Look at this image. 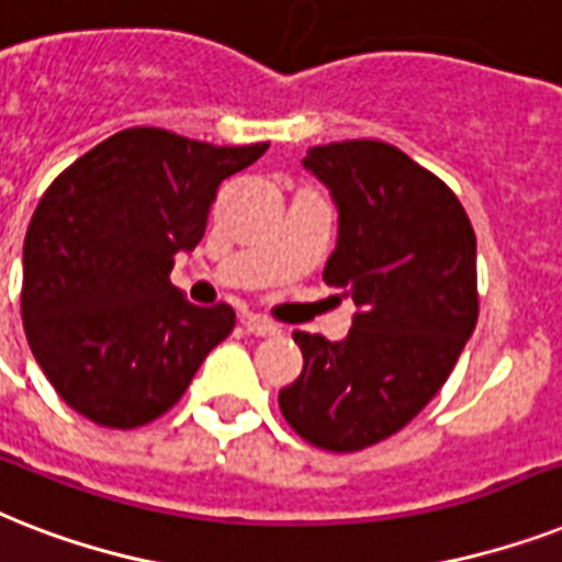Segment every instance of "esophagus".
<instances>
[{
	"mask_svg": "<svg viewBox=\"0 0 562 562\" xmlns=\"http://www.w3.org/2000/svg\"><path fill=\"white\" fill-rule=\"evenodd\" d=\"M240 325H244L246 330H249V334H255V336H272V334H278V327L272 325L269 318H260V316H255V313H244V318H240Z\"/></svg>",
	"mask_w": 562,
	"mask_h": 562,
	"instance_id": "esophagus-1",
	"label": "esophagus"
}]
</instances>
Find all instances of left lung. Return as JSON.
Returning <instances> with one entry per match:
<instances>
[{
    "mask_svg": "<svg viewBox=\"0 0 562 562\" xmlns=\"http://www.w3.org/2000/svg\"><path fill=\"white\" fill-rule=\"evenodd\" d=\"M302 165L339 209L322 278L357 313L342 342L295 330L304 368L278 406L318 450L357 452L401 432L459 362L479 318L475 232L459 196L385 142L310 147Z\"/></svg>",
    "mask_w": 562,
    "mask_h": 562,
    "instance_id": "1",
    "label": "left lung"
}]
</instances>
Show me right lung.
Wrapping results in <instances>:
<instances>
[{
    "label": "right lung",
    "mask_w": 562,
    "mask_h": 562,
    "mask_svg": "<svg viewBox=\"0 0 562 562\" xmlns=\"http://www.w3.org/2000/svg\"><path fill=\"white\" fill-rule=\"evenodd\" d=\"M267 147L130 127L48 186L22 246V325L66 406L136 429L186 394L235 310L188 302L173 258L203 240L220 182Z\"/></svg>",
    "instance_id": "right-lung-1"
}]
</instances>
